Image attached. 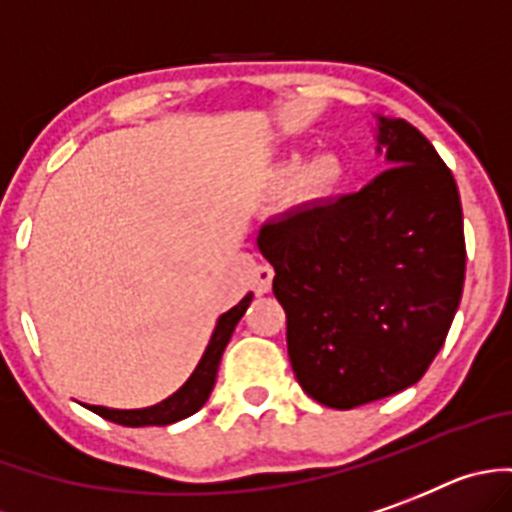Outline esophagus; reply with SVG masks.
Listing matches in <instances>:
<instances>
[{
    "label": "esophagus",
    "mask_w": 512,
    "mask_h": 512,
    "mask_svg": "<svg viewBox=\"0 0 512 512\" xmlns=\"http://www.w3.org/2000/svg\"><path fill=\"white\" fill-rule=\"evenodd\" d=\"M273 278H275L273 267L257 265L255 270H252V290H255L257 296H265L267 290H270V285H273Z\"/></svg>",
    "instance_id": "esophagus-1"
}]
</instances>
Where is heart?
<instances>
[{
	"label": "heart",
	"mask_w": 512,
	"mask_h": 512,
	"mask_svg": "<svg viewBox=\"0 0 512 512\" xmlns=\"http://www.w3.org/2000/svg\"><path fill=\"white\" fill-rule=\"evenodd\" d=\"M288 173L296 170V160H290L285 165ZM347 178V165L342 158H336L334 153H321L306 163L298 173V193L303 199H326L331 193L339 191V186Z\"/></svg>",
	"instance_id": "b5f03b06"
}]
</instances>
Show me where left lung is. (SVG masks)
Returning <instances> with one entry per match:
<instances>
[{
	"instance_id": "left-lung-1",
	"label": "left lung",
	"mask_w": 512,
	"mask_h": 512,
	"mask_svg": "<svg viewBox=\"0 0 512 512\" xmlns=\"http://www.w3.org/2000/svg\"><path fill=\"white\" fill-rule=\"evenodd\" d=\"M388 163L365 188L262 224L298 385L326 408L411 388L434 362L464 288L462 201L434 145L380 117Z\"/></svg>"
}]
</instances>
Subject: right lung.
<instances>
[{
	"label": "right lung",
	"instance_id": "1",
	"mask_svg": "<svg viewBox=\"0 0 512 512\" xmlns=\"http://www.w3.org/2000/svg\"><path fill=\"white\" fill-rule=\"evenodd\" d=\"M252 301V293L245 296L232 311H227L222 319L216 321V329L211 334V342L206 347L204 357H201L199 367L193 370V375L188 377L186 385H183L178 393L170 395L168 400L158 405H150V408H140V411H114V408H101V405H89L96 416L107 418V421L119 423V426L130 428H142V426H168V423H176L181 418L193 416L199 411L201 405L209 400L211 390H214L216 382V370H219V362H222V354L229 344V336H232L237 321L245 316L247 306Z\"/></svg>",
	"mask_w": 512,
	"mask_h": 512
}]
</instances>
